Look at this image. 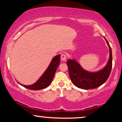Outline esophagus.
<instances>
[{"label": "esophagus", "instance_id": "esophagus-1", "mask_svg": "<svg viewBox=\"0 0 122 122\" xmlns=\"http://www.w3.org/2000/svg\"><path fill=\"white\" fill-rule=\"evenodd\" d=\"M61 61H66V54H62L61 55Z\"/></svg>", "mask_w": 122, "mask_h": 122}]
</instances>
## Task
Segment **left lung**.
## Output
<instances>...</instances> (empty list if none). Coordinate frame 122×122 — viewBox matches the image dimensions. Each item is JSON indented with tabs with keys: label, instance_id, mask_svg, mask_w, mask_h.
Returning <instances> with one entry per match:
<instances>
[{
	"label": "left lung",
	"instance_id": "left-lung-1",
	"mask_svg": "<svg viewBox=\"0 0 122 122\" xmlns=\"http://www.w3.org/2000/svg\"><path fill=\"white\" fill-rule=\"evenodd\" d=\"M106 40L109 49V56L106 66L97 71H89L83 68L76 59H69L66 61L70 78L78 88L90 89L98 88L106 82L109 77L112 68V53L109 43Z\"/></svg>",
	"mask_w": 122,
	"mask_h": 122
}]
</instances>
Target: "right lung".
I'll list each match as a JSON object with an SVG mask.
<instances>
[{"label":"right lung","mask_w":122,"mask_h":122,"mask_svg":"<svg viewBox=\"0 0 122 122\" xmlns=\"http://www.w3.org/2000/svg\"><path fill=\"white\" fill-rule=\"evenodd\" d=\"M60 58H61L60 54L54 56L46 71L34 84L26 86V85L20 84L18 81V83L24 87L31 90L36 91V90H41L46 88L49 86L53 81L56 69L60 64V61H61Z\"/></svg>","instance_id":"obj_1"}]
</instances>
